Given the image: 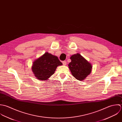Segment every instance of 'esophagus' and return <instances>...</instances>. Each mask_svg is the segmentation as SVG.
<instances>
[{"mask_svg": "<svg viewBox=\"0 0 122 122\" xmlns=\"http://www.w3.org/2000/svg\"><path fill=\"white\" fill-rule=\"evenodd\" d=\"M62 63H63V64L65 66L66 65V61H64L62 62Z\"/></svg>", "mask_w": 122, "mask_h": 122, "instance_id": "1", "label": "esophagus"}]
</instances>
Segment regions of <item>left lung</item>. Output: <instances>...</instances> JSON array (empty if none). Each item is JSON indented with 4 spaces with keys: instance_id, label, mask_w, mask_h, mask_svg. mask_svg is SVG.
<instances>
[{
    "instance_id": "obj_1",
    "label": "left lung",
    "mask_w": 122,
    "mask_h": 122,
    "mask_svg": "<svg viewBox=\"0 0 122 122\" xmlns=\"http://www.w3.org/2000/svg\"><path fill=\"white\" fill-rule=\"evenodd\" d=\"M70 59L68 66L72 75L80 81L83 80L91 73V64L78 53L72 56Z\"/></svg>"
}]
</instances>
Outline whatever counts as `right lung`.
Masks as SVG:
<instances>
[{
    "label": "right lung",
    "instance_id": "1",
    "mask_svg": "<svg viewBox=\"0 0 122 122\" xmlns=\"http://www.w3.org/2000/svg\"><path fill=\"white\" fill-rule=\"evenodd\" d=\"M62 64L57 56L46 52L34 61L31 69L37 79L46 80L54 73L58 66Z\"/></svg>",
    "mask_w": 122,
    "mask_h": 122
}]
</instances>
